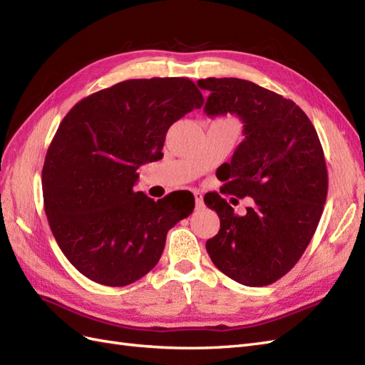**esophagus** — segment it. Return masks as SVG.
<instances>
[{"instance_id": "1", "label": "esophagus", "mask_w": 365, "mask_h": 365, "mask_svg": "<svg viewBox=\"0 0 365 365\" xmlns=\"http://www.w3.org/2000/svg\"><path fill=\"white\" fill-rule=\"evenodd\" d=\"M193 196H195V202H196V207L200 208L204 205V196L201 192H193Z\"/></svg>"}]
</instances>
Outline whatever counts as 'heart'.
Segmentation results:
<instances>
[{
  "label": "heart",
  "mask_w": 365,
  "mask_h": 365,
  "mask_svg": "<svg viewBox=\"0 0 365 365\" xmlns=\"http://www.w3.org/2000/svg\"><path fill=\"white\" fill-rule=\"evenodd\" d=\"M224 121H230V120H224Z\"/></svg>",
  "instance_id": "b5f03b06"
}]
</instances>
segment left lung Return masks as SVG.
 <instances>
[{"mask_svg":"<svg viewBox=\"0 0 365 365\" xmlns=\"http://www.w3.org/2000/svg\"><path fill=\"white\" fill-rule=\"evenodd\" d=\"M197 85L210 91L208 117L233 114L244 123L245 138L217 178L224 193L254 200L237 216L220 195L204 197L220 219L207 252L237 283L271 284L302 257L322 217L327 196L322 143L302 109L267 88L236 77H208Z\"/></svg>","mask_w":365,"mask_h":365,"instance_id":"8db88e82","label":"left lung"}]
</instances>
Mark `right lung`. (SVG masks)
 Wrapping results in <instances>:
<instances>
[{
	"label": "right lung",
	"mask_w": 365,
	"mask_h": 365,
	"mask_svg": "<svg viewBox=\"0 0 365 365\" xmlns=\"http://www.w3.org/2000/svg\"><path fill=\"white\" fill-rule=\"evenodd\" d=\"M202 103L190 79L152 77L97 91L63 117L43 163V205L59 248L85 277L105 286L145 277L168 231L193 212V195L153 201L134 185L140 165L163 157L169 128Z\"/></svg>",
	"instance_id": "obj_1"
}]
</instances>
